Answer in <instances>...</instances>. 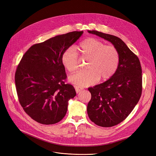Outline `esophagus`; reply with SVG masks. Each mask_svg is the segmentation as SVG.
I'll list each match as a JSON object with an SVG mask.
<instances>
[{
  "mask_svg": "<svg viewBox=\"0 0 156 156\" xmlns=\"http://www.w3.org/2000/svg\"><path fill=\"white\" fill-rule=\"evenodd\" d=\"M75 90H76V92L78 94L79 92H80L81 90H83L82 88H80L79 87H76V86H75Z\"/></svg>",
  "mask_w": 156,
  "mask_h": 156,
  "instance_id": "obj_1",
  "label": "esophagus"
}]
</instances>
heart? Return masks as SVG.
Wrapping results in <instances>:
<instances>
[{
	"mask_svg": "<svg viewBox=\"0 0 156 156\" xmlns=\"http://www.w3.org/2000/svg\"><path fill=\"white\" fill-rule=\"evenodd\" d=\"M81 58L88 59L86 71H81L69 76V81L76 87H86L97 83L100 78L105 80L116 73L119 62L117 49L106 45L101 40L89 38L82 41L76 48ZM64 67L69 72L76 71L80 60L75 48L66 49L61 57Z\"/></svg>",
	"mask_w": 156,
	"mask_h": 156,
	"instance_id": "obj_1",
	"label": "heart"
}]
</instances>
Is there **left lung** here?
<instances>
[{"mask_svg": "<svg viewBox=\"0 0 156 156\" xmlns=\"http://www.w3.org/2000/svg\"><path fill=\"white\" fill-rule=\"evenodd\" d=\"M110 42L119 55L118 68L114 75L105 82L88 88L91 99L87 113L98 126L111 127L125 120L141 97L142 76L138 57L121 38L95 30H88Z\"/></svg>", "mask_w": 156, "mask_h": 156, "instance_id": "left-lung-1", "label": "left lung"}]
</instances>
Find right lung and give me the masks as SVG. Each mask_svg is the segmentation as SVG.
<instances>
[{"label":"right lung","instance_id":"right-lung-1","mask_svg":"<svg viewBox=\"0 0 156 156\" xmlns=\"http://www.w3.org/2000/svg\"><path fill=\"white\" fill-rule=\"evenodd\" d=\"M83 31L59 35L32 45L24 54L15 74L20 103L33 119L43 125L59 122L66 114L68 101L76 95L66 78L61 57Z\"/></svg>","mask_w":156,"mask_h":156}]
</instances>
